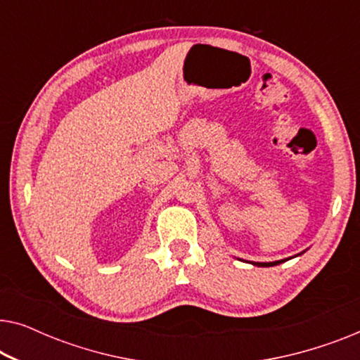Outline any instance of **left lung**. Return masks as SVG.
I'll return each mask as SVG.
<instances>
[{
    "label": "left lung",
    "mask_w": 360,
    "mask_h": 360,
    "mask_svg": "<svg viewBox=\"0 0 360 360\" xmlns=\"http://www.w3.org/2000/svg\"><path fill=\"white\" fill-rule=\"evenodd\" d=\"M303 252H307V250H303ZM303 252H300V254H297V255H302ZM293 257H295V255H293ZM293 257L282 259V260H274V262H249V260H244V262H249V264H252V265H257V267H274V265H278V264H282V262H287V260L293 259Z\"/></svg>",
    "instance_id": "left-lung-1"
}]
</instances>
